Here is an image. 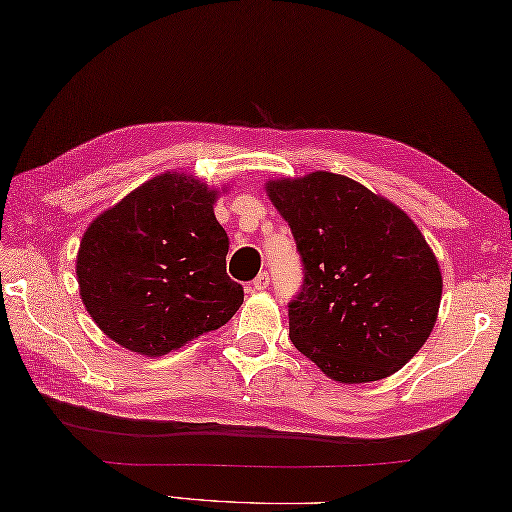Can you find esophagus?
Returning a JSON list of instances; mask_svg holds the SVG:
<instances>
[{
    "label": "esophagus",
    "instance_id": "1",
    "mask_svg": "<svg viewBox=\"0 0 512 512\" xmlns=\"http://www.w3.org/2000/svg\"><path fill=\"white\" fill-rule=\"evenodd\" d=\"M268 284H270V277H268V273H259V277L253 281V292H262V290H266V288H268Z\"/></svg>",
    "mask_w": 512,
    "mask_h": 512
}]
</instances>
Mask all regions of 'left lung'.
<instances>
[{
    "mask_svg": "<svg viewBox=\"0 0 512 512\" xmlns=\"http://www.w3.org/2000/svg\"><path fill=\"white\" fill-rule=\"evenodd\" d=\"M295 235L303 286L290 303V341L336 383L387 378L427 343L442 273L411 217L361 182L312 171L266 182Z\"/></svg>",
    "mask_w": 512,
    "mask_h": 512,
    "instance_id": "left-lung-1",
    "label": "left lung"
}]
</instances>
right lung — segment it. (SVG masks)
<instances>
[{"label":"right lung","instance_id":"1","mask_svg":"<svg viewBox=\"0 0 512 512\" xmlns=\"http://www.w3.org/2000/svg\"><path fill=\"white\" fill-rule=\"evenodd\" d=\"M226 189L167 171L85 228L76 253L79 295L114 343L165 356L222 328L242 306V286L226 275L228 237L213 213Z\"/></svg>","mask_w":512,"mask_h":512}]
</instances>
